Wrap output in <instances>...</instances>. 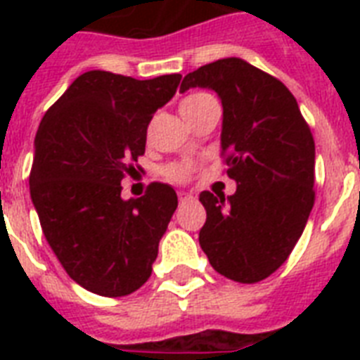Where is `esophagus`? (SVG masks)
<instances>
[{
    "instance_id": "esophagus-1",
    "label": "esophagus",
    "mask_w": 360,
    "mask_h": 360,
    "mask_svg": "<svg viewBox=\"0 0 360 360\" xmlns=\"http://www.w3.org/2000/svg\"><path fill=\"white\" fill-rule=\"evenodd\" d=\"M177 198H179V203H186V202H192V200H194V196H192V194H188V192H179V194H177Z\"/></svg>"
}]
</instances>
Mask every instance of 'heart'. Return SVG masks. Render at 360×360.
Returning <instances> with one entry per match:
<instances>
[{
    "instance_id": "1",
    "label": "heart",
    "mask_w": 360,
    "mask_h": 360,
    "mask_svg": "<svg viewBox=\"0 0 360 360\" xmlns=\"http://www.w3.org/2000/svg\"><path fill=\"white\" fill-rule=\"evenodd\" d=\"M207 98H211L209 93H192V95H188L186 98H183V103H181V114L186 115L188 112L198 108L203 101H207ZM188 174H191V166L185 162H174L164 168V175H166L169 181H175V183H183V181L188 179Z\"/></svg>"
}]
</instances>
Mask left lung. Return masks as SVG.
Returning <instances> with one entry per match:
<instances>
[{
    "mask_svg": "<svg viewBox=\"0 0 360 360\" xmlns=\"http://www.w3.org/2000/svg\"><path fill=\"white\" fill-rule=\"evenodd\" d=\"M209 87L222 101V157L236 194L203 191L200 246L226 278L254 284L290 257L314 207L316 147L295 97L239 58L188 72L181 91Z\"/></svg>",
    "mask_w": 360,
    "mask_h": 360,
    "instance_id": "obj_1",
    "label": "left lung"
}]
</instances>
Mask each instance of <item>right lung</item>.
Masks as SVG:
<instances>
[{
  "instance_id": "right-lung-1",
  "label": "right lung",
  "mask_w": 360,
  "mask_h": 360,
  "mask_svg": "<svg viewBox=\"0 0 360 360\" xmlns=\"http://www.w3.org/2000/svg\"><path fill=\"white\" fill-rule=\"evenodd\" d=\"M181 75L136 80L106 70L76 78L50 106L35 136L30 192L42 233L76 284L124 297L146 284L177 207L169 185L121 198V181L146 153L153 114Z\"/></svg>"
}]
</instances>
